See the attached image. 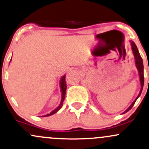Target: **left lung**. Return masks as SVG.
I'll return each instance as SVG.
<instances>
[{
	"instance_id": "1",
	"label": "left lung",
	"mask_w": 149,
	"mask_h": 149,
	"mask_svg": "<svg viewBox=\"0 0 149 149\" xmlns=\"http://www.w3.org/2000/svg\"><path fill=\"white\" fill-rule=\"evenodd\" d=\"M130 45H131V49H132V54L134 55V63H135V65L136 68H137V70H138V74H139V81H140V85H141V89L140 91H139V95H137V97H136L135 100L132 102V104H130V107H129L127 109L125 110V111H123L122 113H125L127 112L129 110H130L132 109V107H133L134 104L135 103L136 100L138 99V97H139L141 93V91H142L143 89V86H144V65H143V60L141 58L140 54H139V51H138V49L137 46H136L135 43L133 41H130Z\"/></svg>"
}]
</instances>
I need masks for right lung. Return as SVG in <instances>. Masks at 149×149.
Wrapping results in <instances>:
<instances>
[{"label": "right lung", "instance_id": "1", "mask_svg": "<svg viewBox=\"0 0 149 149\" xmlns=\"http://www.w3.org/2000/svg\"><path fill=\"white\" fill-rule=\"evenodd\" d=\"M12 60V58H11ZM10 60V61H11ZM60 86H61V103L55 109L53 110L52 112L49 113H47V115H45V116H42V117H46V116H52V115L54 114L55 113H56L59 109L62 107L63 104V101L65 100V91H66V88H67V86H66V81H65V75H63L62 77L60 79ZM42 117V116H41Z\"/></svg>", "mask_w": 149, "mask_h": 149}]
</instances>
